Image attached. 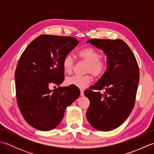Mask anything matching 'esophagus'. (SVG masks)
Returning <instances> with one entry per match:
<instances>
[{"label": "esophagus", "mask_w": 154, "mask_h": 154, "mask_svg": "<svg viewBox=\"0 0 154 154\" xmlns=\"http://www.w3.org/2000/svg\"><path fill=\"white\" fill-rule=\"evenodd\" d=\"M80 91H81V96H84V91L81 89Z\"/></svg>", "instance_id": "1"}]
</instances>
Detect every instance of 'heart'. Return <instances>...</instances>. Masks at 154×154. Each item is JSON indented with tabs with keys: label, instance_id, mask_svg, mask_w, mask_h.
I'll use <instances>...</instances> for the list:
<instances>
[{
	"label": "heart",
	"instance_id": "1",
	"mask_svg": "<svg viewBox=\"0 0 154 154\" xmlns=\"http://www.w3.org/2000/svg\"><path fill=\"white\" fill-rule=\"evenodd\" d=\"M78 56L81 60L87 63L85 73H91L94 77H99L103 75L107 69V63L104 59L100 57V52L95 48L87 46L85 47L78 52ZM74 65V60L71 55H67L63 60V68L67 74L72 73ZM92 77L87 74L83 76L73 75L66 79V83L69 85H73L77 87H83L89 85Z\"/></svg>",
	"mask_w": 154,
	"mask_h": 154
}]
</instances>
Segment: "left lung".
<instances>
[{
    "label": "left lung",
    "mask_w": 154,
    "mask_h": 154,
    "mask_svg": "<svg viewBox=\"0 0 154 154\" xmlns=\"http://www.w3.org/2000/svg\"><path fill=\"white\" fill-rule=\"evenodd\" d=\"M87 42L104 51L107 69L94 85L84 91L90 101L87 119L95 129L110 131L120 126L134 107L140 79L138 64L122 40L94 38Z\"/></svg>",
    "instance_id": "obj_1"
}]
</instances>
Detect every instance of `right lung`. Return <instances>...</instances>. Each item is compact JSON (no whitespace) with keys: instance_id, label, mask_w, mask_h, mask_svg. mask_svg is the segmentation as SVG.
<instances>
[{"instance_id":"obj_1","label":"right lung","mask_w":154,"mask_h":154,"mask_svg":"<svg viewBox=\"0 0 154 154\" xmlns=\"http://www.w3.org/2000/svg\"><path fill=\"white\" fill-rule=\"evenodd\" d=\"M79 43L74 37L39 35L22 54L16 67V95L24 120L34 128L57 126L66 108L80 95L77 86L58 87L64 80L63 60Z\"/></svg>"}]
</instances>
